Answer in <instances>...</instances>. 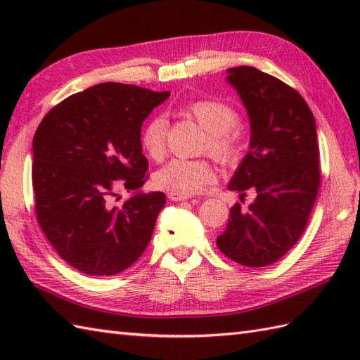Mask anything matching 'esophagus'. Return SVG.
Segmentation results:
<instances>
[{
    "label": "esophagus",
    "instance_id": "esophagus-1",
    "mask_svg": "<svg viewBox=\"0 0 360 360\" xmlns=\"http://www.w3.org/2000/svg\"><path fill=\"white\" fill-rule=\"evenodd\" d=\"M188 198H192V196L182 195V193H176V192L168 193V200H172V201H187Z\"/></svg>",
    "mask_w": 360,
    "mask_h": 360
}]
</instances>
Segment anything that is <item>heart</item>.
<instances>
[{
    "instance_id": "obj_1",
    "label": "heart",
    "mask_w": 360,
    "mask_h": 360,
    "mask_svg": "<svg viewBox=\"0 0 360 360\" xmlns=\"http://www.w3.org/2000/svg\"><path fill=\"white\" fill-rule=\"evenodd\" d=\"M187 111L209 133L207 148L224 164L233 162L241 151V134L235 128L238 112L231 105L215 98H200L188 103ZM167 122L153 117L141 133V143L147 155L159 159L165 151ZM215 179V170L205 159L174 158L156 173L155 181L160 188L176 193L192 195Z\"/></svg>"
}]
</instances>
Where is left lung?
Instances as JSON below:
<instances>
[{
    "label": "left lung",
    "mask_w": 360,
    "mask_h": 360,
    "mask_svg": "<svg viewBox=\"0 0 360 360\" xmlns=\"http://www.w3.org/2000/svg\"><path fill=\"white\" fill-rule=\"evenodd\" d=\"M250 122V142L229 190L255 193L236 202L217 246L233 262L263 267L300 238L316 202L320 168L316 120L304 98L286 83L252 66L227 70Z\"/></svg>",
    "instance_id": "obj_1"
}]
</instances>
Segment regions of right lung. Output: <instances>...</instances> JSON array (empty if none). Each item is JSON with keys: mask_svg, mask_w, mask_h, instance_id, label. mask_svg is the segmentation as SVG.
Here are the masks:
<instances>
[{"mask_svg": "<svg viewBox=\"0 0 360 360\" xmlns=\"http://www.w3.org/2000/svg\"><path fill=\"white\" fill-rule=\"evenodd\" d=\"M168 96L106 82L65 98L38 125L32 141L37 219L74 269L116 275L147 249L165 195L139 190L148 170L141 128ZM119 186L135 193L114 205Z\"/></svg>", "mask_w": 360, "mask_h": 360, "instance_id": "obj_1", "label": "right lung"}]
</instances>
